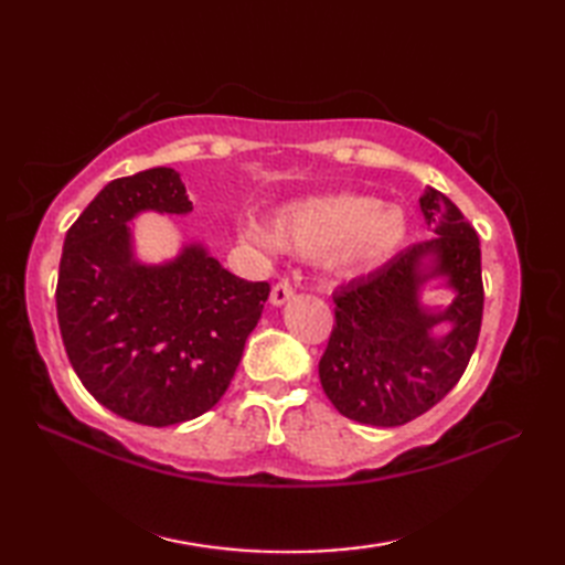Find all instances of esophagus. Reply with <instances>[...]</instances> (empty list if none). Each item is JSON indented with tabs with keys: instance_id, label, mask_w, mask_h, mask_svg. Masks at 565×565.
Masks as SVG:
<instances>
[{
	"instance_id": "1",
	"label": "esophagus",
	"mask_w": 565,
	"mask_h": 565,
	"mask_svg": "<svg viewBox=\"0 0 565 565\" xmlns=\"http://www.w3.org/2000/svg\"><path fill=\"white\" fill-rule=\"evenodd\" d=\"M294 294H296V289H294V286H291L289 281H279V284H274L269 301H271L274 306H284L286 301H291Z\"/></svg>"
}]
</instances>
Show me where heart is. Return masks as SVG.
Returning a JSON list of instances; mask_svg holds the SVG:
<instances>
[{"label": "heart", "mask_w": 565, "mask_h": 565, "mask_svg": "<svg viewBox=\"0 0 565 565\" xmlns=\"http://www.w3.org/2000/svg\"><path fill=\"white\" fill-rule=\"evenodd\" d=\"M243 243L298 257L320 259L340 276H356L386 264L405 245L407 218L398 206H381L374 196H322L284 206L271 231L257 223L239 225Z\"/></svg>", "instance_id": "obj_1"}]
</instances>
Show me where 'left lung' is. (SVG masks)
Returning a JSON list of instances; mask_svg holds the SVG:
<instances>
[{"mask_svg":"<svg viewBox=\"0 0 565 565\" xmlns=\"http://www.w3.org/2000/svg\"><path fill=\"white\" fill-rule=\"evenodd\" d=\"M419 209L437 237L332 294L320 383L330 403L362 425L398 427L425 415L459 383L481 334V239L441 191L427 189ZM431 278L457 294L447 309L418 303V289ZM441 324L450 330L435 333Z\"/></svg>","mask_w":565,"mask_h":565,"instance_id":"obj_1","label":"left lung"}]
</instances>
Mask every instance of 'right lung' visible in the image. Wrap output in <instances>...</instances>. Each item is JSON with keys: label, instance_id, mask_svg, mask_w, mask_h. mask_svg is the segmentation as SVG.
I'll list each match as a JSON object with an SVG mask.
<instances>
[{"label": "right lung", "instance_id": "1", "mask_svg": "<svg viewBox=\"0 0 565 565\" xmlns=\"http://www.w3.org/2000/svg\"><path fill=\"white\" fill-rule=\"evenodd\" d=\"M179 172L152 167L106 184L65 235L57 322L82 386L130 423L170 427L223 398L269 298L206 247L167 264L134 257L128 223L142 211L189 213Z\"/></svg>", "mask_w": 565, "mask_h": 565}]
</instances>
